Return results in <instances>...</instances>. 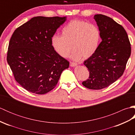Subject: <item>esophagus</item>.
<instances>
[{"instance_id":"obj_1","label":"esophagus","mask_w":135,"mask_h":135,"mask_svg":"<svg viewBox=\"0 0 135 135\" xmlns=\"http://www.w3.org/2000/svg\"><path fill=\"white\" fill-rule=\"evenodd\" d=\"M70 64L71 67H75V66H76V65H77V64H76V63L73 62H70Z\"/></svg>"}]
</instances>
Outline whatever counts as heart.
Segmentation results:
<instances>
[{"mask_svg": "<svg viewBox=\"0 0 135 135\" xmlns=\"http://www.w3.org/2000/svg\"><path fill=\"white\" fill-rule=\"evenodd\" d=\"M61 33V36L54 35L51 38L54 49L62 57H68L73 49L71 57L75 61L93 56L101 40V32L96 25L80 20L68 22Z\"/></svg>", "mask_w": 135, "mask_h": 135, "instance_id": "1", "label": "heart"}]
</instances>
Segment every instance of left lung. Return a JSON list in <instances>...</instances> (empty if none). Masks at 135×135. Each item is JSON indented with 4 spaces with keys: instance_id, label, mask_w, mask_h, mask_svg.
I'll return each mask as SVG.
<instances>
[{
    "instance_id": "obj_1",
    "label": "left lung",
    "mask_w": 135,
    "mask_h": 135,
    "mask_svg": "<svg viewBox=\"0 0 135 135\" xmlns=\"http://www.w3.org/2000/svg\"><path fill=\"white\" fill-rule=\"evenodd\" d=\"M94 19L101 32L102 41L93 56L86 60L89 77L82 82L85 87L99 90L115 82L124 74L131 53L128 34L121 25L103 14Z\"/></svg>"
}]
</instances>
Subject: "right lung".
Segmentation results:
<instances>
[{
	"mask_svg": "<svg viewBox=\"0 0 135 135\" xmlns=\"http://www.w3.org/2000/svg\"><path fill=\"white\" fill-rule=\"evenodd\" d=\"M66 17H35L18 27L8 45L7 61L16 81L31 93L56 87L70 63L54 50L51 38Z\"/></svg>",
	"mask_w": 135,
	"mask_h": 135,
	"instance_id": "1",
	"label": "right lung"
}]
</instances>
